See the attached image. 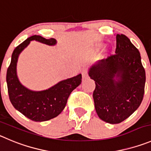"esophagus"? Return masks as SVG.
Wrapping results in <instances>:
<instances>
[{"instance_id":"obj_1","label":"esophagus","mask_w":151,"mask_h":151,"mask_svg":"<svg viewBox=\"0 0 151 151\" xmlns=\"http://www.w3.org/2000/svg\"><path fill=\"white\" fill-rule=\"evenodd\" d=\"M88 73H87V71H85V70H84V71H82V77H83V79H86V78H88Z\"/></svg>"}]
</instances>
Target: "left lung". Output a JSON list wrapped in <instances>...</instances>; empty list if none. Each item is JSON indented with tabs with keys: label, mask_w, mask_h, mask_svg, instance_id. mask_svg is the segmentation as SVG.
I'll return each mask as SVG.
<instances>
[{
	"label": "left lung",
	"mask_w": 151,
	"mask_h": 151,
	"mask_svg": "<svg viewBox=\"0 0 151 151\" xmlns=\"http://www.w3.org/2000/svg\"><path fill=\"white\" fill-rule=\"evenodd\" d=\"M88 74L95 82L93 98L101 120L121 123L139 108L145 93V71L139 50L125 35H116L115 53L98 60Z\"/></svg>",
	"instance_id": "obj_1"
}]
</instances>
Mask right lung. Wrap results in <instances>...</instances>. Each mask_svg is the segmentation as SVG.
Masks as SVG:
<instances>
[{
    "label": "right lung",
    "mask_w": 151,
    "mask_h": 151,
    "mask_svg": "<svg viewBox=\"0 0 151 151\" xmlns=\"http://www.w3.org/2000/svg\"><path fill=\"white\" fill-rule=\"evenodd\" d=\"M33 40L50 46L57 43L55 39H46L34 35L20 44L12 54L6 72V83L9 100L14 108L30 120L42 122L50 120L61 113L71 91L82 82V74L61 80L42 91H33L22 85L17 75L18 56Z\"/></svg>",
    "instance_id": "add662e5"
}]
</instances>
